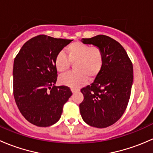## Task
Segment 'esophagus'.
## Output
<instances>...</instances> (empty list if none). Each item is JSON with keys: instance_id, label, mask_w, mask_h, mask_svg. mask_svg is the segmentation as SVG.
Instances as JSON below:
<instances>
[{"instance_id": "34e87169", "label": "esophagus", "mask_w": 153, "mask_h": 153, "mask_svg": "<svg viewBox=\"0 0 153 153\" xmlns=\"http://www.w3.org/2000/svg\"><path fill=\"white\" fill-rule=\"evenodd\" d=\"M71 90H72V92H78V91H79V89H76V88H71Z\"/></svg>"}]
</instances>
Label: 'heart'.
<instances>
[{
  "label": "heart",
  "mask_w": 153,
  "mask_h": 153,
  "mask_svg": "<svg viewBox=\"0 0 153 153\" xmlns=\"http://www.w3.org/2000/svg\"><path fill=\"white\" fill-rule=\"evenodd\" d=\"M63 52L55 58V66L61 74L68 72L71 64H74L75 72L60 78V82L71 87H79L86 80H93L99 75L104 65V56L102 49L96 46L74 42L69 44Z\"/></svg>",
  "instance_id": "1"
}]
</instances>
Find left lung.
<instances>
[{
    "instance_id": "obj_1",
    "label": "left lung",
    "mask_w": 153,
    "mask_h": 153,
    "mask_svg": "<svg viewBox=\"0 0 153 153\" xmlns=\"http://www.w3.org/2000/svg\"><path fill=\"white\" fill-rule=\"evenodd\" d=\"M81 41L101 48L104 61L93 83L81 89L84 101L80 112L89 126L107 127L118 121L127 107L133 81L132 61L124 47L109 36L98 35Z\"/></svg>"
}]
</instances>
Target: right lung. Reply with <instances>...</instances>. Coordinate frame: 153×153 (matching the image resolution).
Listing matches in <instances>:
<instances>
[{"instance_id": "obj_1", "label": "right lung", "mask_w": 153, "mask_h": 153, "mask_svg": "<svg viewBox=\"0 0 153 153\" xmlns=\"http://www.w3.org/2000/svg\"><path fill=\"white\" fill-rule=\"evenodd\" d=\"M72 41L40 35L27 41L15 57L14 98L23 116L35 126L55 124L72 95L68 86H55L58 72L54 61Z\"/></svg>"}]
</instances>
